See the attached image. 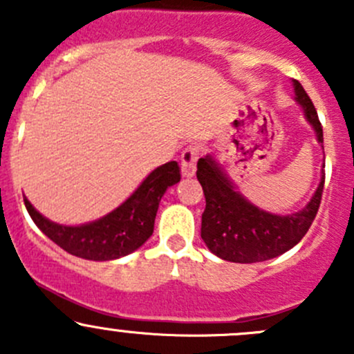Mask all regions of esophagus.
<instances>
[{
    "instance_id": "34e87169",
    "label": "esophagus",
    "mask_w": 354,
    "mask_h": 354,
    "mask_svg": "<svg viewBox=\"0 0 354 354\" xmlns=\"http://www.w3.org/2000/svg\"><path fill=\"white\" fill-rule=\"evenodd\" d=\"M200 151L195 145H190L183 151L181 154V173H183L185 178H192L197 171V160H198Z\"/></svg>"
}]
</instances>
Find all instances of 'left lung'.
I'll return each mask as SVG.
<instances>
[{
	"mask_svg": "<svg viewBox=\"0 0 354 354\" xmlns=\"http://www.w3.org/2000/svg\"><path fill=\"white\" fill-rule=\"evenodd\" d=\"M295 101L303 109L305 120L315 131L324 149V131L308 94L298 80H292ZM322 167H326L322 164ZM197 178L205 195L202 214V240L219 259L236 263H253L279 257L298 245L312 226L319 210L326 173L315 194L301 210L292 214H274L250 202L231 181L224 167L212 154L200 157Z\"/></svg>",
	"mask_w": 354,
	"mask_h": 354,
	"instance_id": "1",
	"label": "left lung"
}]
</instances>
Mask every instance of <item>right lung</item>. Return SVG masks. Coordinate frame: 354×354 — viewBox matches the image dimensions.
<instances>
[{"instance_id": "1", "label": "right lung", "mask_w": 354, "mask_h": 354, "mask_svg": "<svg viewBox=\"0 0 354 354\" xmlns=\"http://www.w3.org/2000/svg\"><path fill=\"white\" fill-rule=\"evenodd\" d=\"M176 160L162 164L147 174L137 190L121 205L92 223L66 226L49 221L24 198L35 226L56 245L85 260H116L140 248L154 233L159 202L166 190L180 181Z\"/></svg>"}]
</instances>
